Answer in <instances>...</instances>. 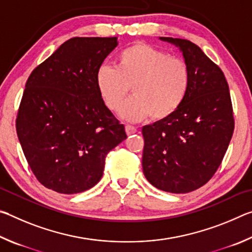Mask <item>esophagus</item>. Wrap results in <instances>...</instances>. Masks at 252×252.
Wrapping results in <instances>:
<instances>
[{
    "mask_svg": "<svg viewBox=\"0 0 252 252\" xmlns=\"http://www.w3.org/2000/svg\"><path fill=\"white\" fill-rule=\"evenodd\" d=\"M136 131H138V130H136V127H135V126H126V134H127V135L133 134V133H135Z\"/></svg>",
    "mask_w": 252,
    "mask_h": 252,
    "instance_id": "esophagus-1",
    "label": "esophagus"
}]
</instances>
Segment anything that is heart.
Listing matches in <instances>:
<instances>
[{
	"label": "heart",
	"instance_id": "obj_1",
	"mask_svg": "<svg viewBox=\"0 0 252 252\" xmlns=\"http://www.w3.org/2000/svg\"><path fill=\"white\" fill-rule=\"evenodd\" d=\"M189 82L185 61L146 43L122 50L116 67L101 66L95 73L97 91L112 111L120 109L132 88L133 97L120 111L121 118L129 122L172 116L185 100Z\"/></svg>",
	"mask_w": 252,
	"mask_h": 252
}]
</instances>
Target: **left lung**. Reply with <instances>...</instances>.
<instances>
[{"label":"left lung","instance_id":"left-lung-1","mask_svg":"<svg viewBox=\"0 0 252 252\" xmlns=\"http://www.w3.org/2000/svg\"><path fill=\"white\" fill-rule=\"evenodd\" d=\"M177 46L189 69L182 104L172 116L142 127V169L153 187L171 193L202 187L219 168L234 129L223 72L192 42L161 36Z\"/></svg>","mask_w":252,"mask_h":252}]
</instances>
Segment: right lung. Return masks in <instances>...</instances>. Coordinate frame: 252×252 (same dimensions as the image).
Returning a JSON list of instances; mask_svg holds the SVG:
<instances>
[{
	"label": "right lung",
	"instance_id": "1",
	"mask_svg": "<svg viewBox=\"0 0 252 252\" xmlns=\"http://www.w3.org/2000/svg\"><path fill=\"white\" fill-rule=\"evenodd\" d=\"M118 37H73L32 71L21 101L16 132L30 168L59 193L91 189L105 157L126 139L102 100L95 73Z\"/></svg>",
	"mask_w": 252,
	"mask_h": 252
}]
</instances>
